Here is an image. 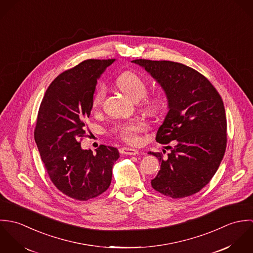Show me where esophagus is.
Here are the masks:
<instances>
[{"label": "esophagus", "instance_id": "1", "mask_svg": "<svg viewBox=\"0 0 253 253\" xmlns=\"http://www.w3.org/2000/svg\"><path fill=\"white\" fill-rule=\"evenodd\" d=\"M120 153H121V154H124V155H128V156H135V155H138V154H139V151H138V150H135V149L124 147V148H121V149H120Z\"/></svg>", "mask_w": 253, "mask_h": 253}]
</instances>
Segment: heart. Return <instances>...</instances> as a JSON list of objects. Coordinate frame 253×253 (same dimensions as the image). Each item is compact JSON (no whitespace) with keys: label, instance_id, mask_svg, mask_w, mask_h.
<instances>
[{"label":"heart","instance_id":"obj_1","mask_svg":"<svg viewBox=\"0 0 253 253\" xmlns=\"http://www.w3.org/2000/svg\"><path fill=\"white\" fill-rule=\"evenodd\" d=\"M118 87L133 100L142 98L141 106L150 114H157L164 107V98L160 94L145 97L148 92V83L143 77L133 71L122 73L116 79ZM105 88L103 85L96 87L91 95L90 104L92 109H98L104 99ZM146 125L141 121H129L118 124L113 128V133L129 144H137L140 141V134L144 132Z\"/></svg>","mask_w":253,"mask_h":253}]
</instances>
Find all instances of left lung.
<instances>
[{
    "mask_svg": "<svg viewBox=\"0 0 253 253\" xmlns=\"http://www.w3.org/2000/svg\"><path fill=\"white\" fill-rule=\"evenodd\" d=\"M162 85L169 111L156 141L169 144L167 158H158L161 169L151 180L159 193L181 199L200 192L220 166L227 145V120L223 100L213 84L201 73L168 60L135 59Z\"/></svg>",
    "mask_w": 253,
    "mask_h": 253,
    "instance_id": "1",
    "label": "left lung"
}]
</instances>
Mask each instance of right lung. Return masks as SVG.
<instances>
[{"label":"right lung","instance_id":"right-lung-1","mask_svg":"<svg viewBox=\"0 0 253 253\" xmlns=\"http://www.w3.org/2000/svg\"><path fill=\"white\" fill-rule=\"evenodd\" d=\"M114 61L87 59L61 73L47 87L38 112L34 137L44 169L53 185L77 201L108 189L120 157L111 146L100 145L96 153L81 148L97 79Z\"/></svg>","mask_w":253,"mask_h":253}]
</instances>
